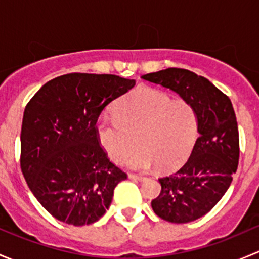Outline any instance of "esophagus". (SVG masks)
Wrapping results in <instances>:
<instances>
[{"mask_svg":"<svg viewBox=\"0 0 259 259\" xmlns=\"http://www.w3.org/2000/svg\"><path fill=\"white\" fill-rule=\"evenodd\" d=\"M129 179H132V180H135V182H144V180H145L144 177L134 176V174H129Z\"/></svg>","mask_w":259,"mask_h":259,"instance_id":"obj_1","label":"esophagus"}]
</instances>
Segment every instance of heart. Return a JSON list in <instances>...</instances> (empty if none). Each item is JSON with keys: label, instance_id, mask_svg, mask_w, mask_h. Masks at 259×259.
Instances as JSON below:
<instances>
[{"label": "heart", "instance_id": "obj_1", "mask_svg": "<svg viewBox=\"0 0 259 259\" xmlns=\"http://www.w3.org/2000/svg\"><path fill=\"white\" fill-rule=\"evenodd\" d=\"M115 117L96 124V135L106 155L134 170H173L185 163L198 138V116L188 101L171 100L168 94L140 88L124 96L114 109Z\"/></svg>", "mask_w": 259, "mask_h": 259}]
</instances>
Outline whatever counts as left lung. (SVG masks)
Listing matches in <instances>:
<instances>
[{
	"mask_svg": "<svg viewBox=\"0 0 259 259\" xmlns=\"http://www.w3.org/2000/svg\"><path fill=\"white\" fill-rule=\"evenodd\" d=\"M143 79L178 94L194 108L199 138L187 163L159 179L161 192L151 200L154 213L171 223L205 215L231 185L239 160V137L231 100L209 80L185 69L143 75Z\"/></svg>",
	"mask_w": 259,
	"mask_h": 259,
	"instance_id": "left-lung-1",
	"label": "left lung"
}]
</instances>
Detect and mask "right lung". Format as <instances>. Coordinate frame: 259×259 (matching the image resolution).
I'll use <instances>...</instances> for the list:
<instances>
[{"mask_svg":"<svg viewBox=\"0 0 259 259\" xmlns=\"http://www.w3.org/2000/svg\"><path fill=\"white\" fill-rule=\"evenodd\" d=\"M134 85L116 75L74 72L50 80L26 105L21 170L36 199L59 221L95 223L126 179L99 144L96 121Z\"/></svg>","mask_w":259,"mask_h":259,"instance_id":"right-lung-1","label":"right lung"}]
</instances>
